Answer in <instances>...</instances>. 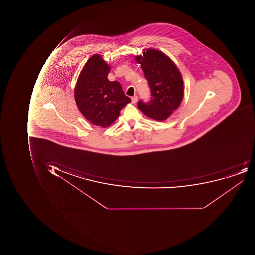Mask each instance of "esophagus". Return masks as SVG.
Returning <instances> with one entry per match:
<instances>
[{
    "instance_id": "34e87169",
    "label": "esophagus",
    "mask_w": 255,
    "mask_h": 255,
    "mask_svg": "<svg viewBox=\"0 0 255 255\" xmlns=\"http://www.w3.org/2000/svg\"><path fill=\"white\" fill-rule=\"evenodd\" d=\"M131 103L133 104H135L137 103V101H138V97L137 96H134V97H131Z\"/></svg>"
}]
</instances>
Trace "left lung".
<instances>
[{
    "instance_id": "1",
    "label": "left lung",
    "mask_w": 255,
    "mask_h": 255,
    "mask_svg": "<svg viewBox=\"0 0 255 255\" xmlns=\"http://www.w3.org/2000/svg\"><path fill=\"white\" fill-rule=\"evenodd\" d=\"M135 60L141 64L151 96L148 103L140 100L138 108L146 117L164 121L182 103L184 83L181 73L166 54L156 49L144 50Z\"/></svg>"
}]
</instances>
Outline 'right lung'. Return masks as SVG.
<instances>
[{
    "label": "right lung",
    "instance_id": "right-lung-1",
    "mask_svg": "<svg viewBox=\"0 0 255 255\" xmlns=\"http://www.w3.org/2000/svg\"><path fill=\"white\" fill-rule=\"evenodd\" d=\"M110 67L101 56H92L80 72L74 98L80 113L92 124L106 128L131 102L118 81L108 80Z\"/></svg>",
    "mask_w": 255,
    "mask_h": 255
}]
</instances>
